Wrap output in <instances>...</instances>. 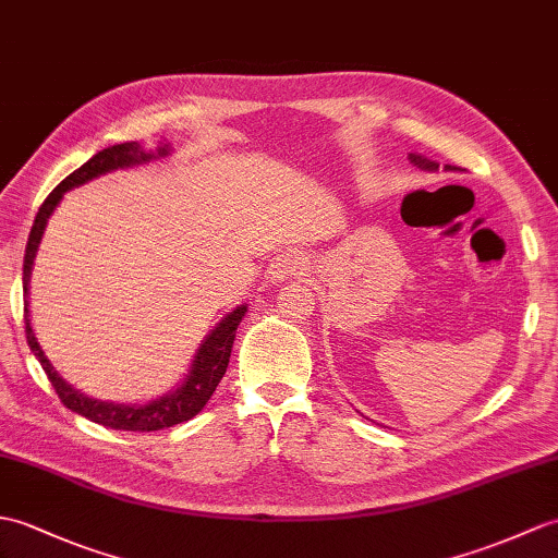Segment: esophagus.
Instances as JSON below:
<instances>
[{
  "mask_svg": "<svg viewBox=\"0 0 558 558\" xmlns=\"http://www.w3.org/2000/svg\"><path fill=\"white\" fill-rule=\"evenodd\" d=\"M304 266H306V254L304 252H300V250H284L278 256L270 258L268 278L276 280V282H282V280H288V278L300 276L302 270H304Z\"/></svg>",
  "mask_w": 558,
  "mask_h": 558,
  "instance_id": "1",
  "label": "esophagus"
}]
</instances>
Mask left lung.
<instances>
[{
    "mask_svg": "<svg viewBox=\"0 0 558 558\" xmlns=\"http://www.w3.org/2000/svg\"><path fill=\"white\" fill-rule=\"evenodd\" d=\"M409 159H411L413 166L423 168V171H437V168H439L437 161L423 157V154H409ZM445 171H457V166H445Z\"/></svg>",
    "mask_w": 558,
    "mask_h": 558,
    "instance_id": "obj_1",
    "label": "left lung"
}]
</instances>
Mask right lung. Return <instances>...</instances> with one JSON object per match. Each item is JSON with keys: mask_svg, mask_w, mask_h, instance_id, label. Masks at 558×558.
<instances>
[{"mask_svg": "<svg viewBox=\"0 0 558 558\" xmlns=\"http://www.w3.org/2000/svg\"><path fill=\"white\" fill-rule=\"evenodd\" d=\"M171 154V147L163 145L154 151H145L137 142H123V145H113L97 151L93 159L83 163L77 171H73L69 178H63L61 183L49 192V197L43 202L40 211L35 216V223L31 228L28 244H25V256H23V320H25V338H28V347L33 349V354L40 361V366L45 368L47 378L54 387L59 399L63 401V407L75 411L77 416H85L87 421L99 423L104 427H113V430H133V433H151V430H163V427H173L178 423H185L190 418L197 416V413L204 409L206 401L211 399L216 392V387L220 378L226 375L230 352H232V342H235V330L240 326V320L247 314V306H238L235 311L218 323V326L206 335V340L199 344L197 354H194V361L190 366L187 378L183 385L178 387L175 392H168L159 399H151L147 404H113V401H101L83 395L81 390H75L73 385H69L61 375L54 371V366L49 364V359L45 356L40 342L35 338V330L31 326V311H28V284H31V274H33V262L37 254V244L43 240V232L47 228V218L51 211L57 209V204L61 202L63 192H69L77 185L87 183V180L99 178L104 173H111L116 168H128V166H137V163H147L151 159L168 157Z\"/></svg>", "mask_w": 558, "mask_h": 558, "instance_id": "1", "label": "right lung"}]
</instances>
